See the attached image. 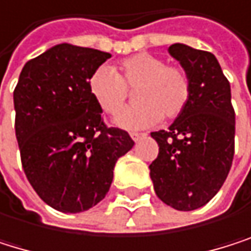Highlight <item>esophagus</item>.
Returning <instances> with one entry per match:
<instances>
[{"label":"esophagus","mask_w":251,"mask_h":251,"mask_svg":"<svg viewBox=\"0 0 251 251\" xmlns=\"http://www.w3.org/2000/svg\"><path fill=\"white\" fill-rule=\"evenodd\" d=\"M130 136H131V139L134 141V142H137L139 139H142V137L145 136L144 133H136V131H133V133H130Z\"/></svg>","instance_id":"obj_1"}]
</instances>
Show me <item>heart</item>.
Returning a JSON list of instances; mask_svg holds the SVG:
<instances>
[{
	"label": "heart",
	"instance_id": "heart-1",
	"mask_svg": "<svg viewBox=\"0 0 251 251\" xmlns=\"http://www.w3.org/2000/svg\"><path fill=\"white\" fill-rule=\"evenodd\" d=\"M90 93L104 114H117L133 91L134 104L117 115L124 128L150 127L178 118L192 97V82L187 72L152 53H136L112 70L97 69L90 77Z\"/></svg>",
	"mask_w": 251,
	"mask_h": 251
}]
</instances>
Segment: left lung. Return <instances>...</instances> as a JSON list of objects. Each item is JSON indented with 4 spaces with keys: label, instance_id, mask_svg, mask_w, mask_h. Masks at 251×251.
<instances>
[{
    "label": "left lung",
    "instance_id": "obj_1",
    "mask_svg": "<svg viewBox=\"0 0 251 251\" xmlns=\"http://www.w3.org/2000/svg\"><path fill=\"white\" fill-rule=\"evenodd\" d=\"M169 53L192 82L185 110L168 130L152 131L158 155L150 165L155 195L178 211L208 203L222 189L235 152L230 83L211 52L175 43Z\"/></svg>",
    "mask_w": 251,
    "mask_h": 251
}]
</instances>
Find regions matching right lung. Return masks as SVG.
Returning a JSON list of instances; mask_svg holds the SVG:
<instances>
[{
  "mask_svg": "<svg viewBox=\"0 0 251 251\" xmlns=\"http://www.w3.org/2000/svg\"><path fill=\"white\" fill-rule=\"evenodd\" d=\"M110 53L56 45L24 66L13 93L24 172L43 202L82 212L109 192L117 160L134 142L107 127L90 93L91 75Z\"/></svg>",
  "mask_w": 251,
  "mask_h": 251,
  "instance_id": "obj_1",
  "label": "right lung"
}]
</instances>
